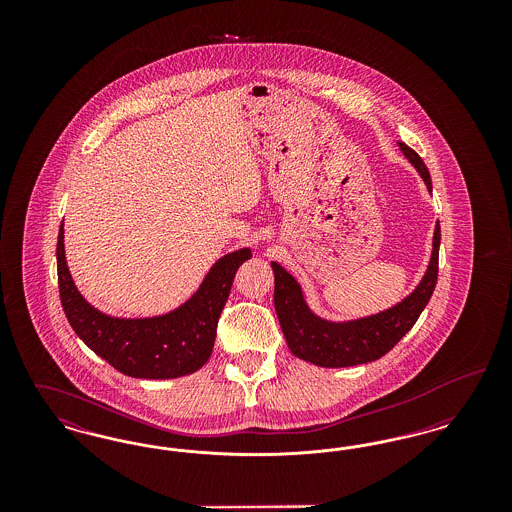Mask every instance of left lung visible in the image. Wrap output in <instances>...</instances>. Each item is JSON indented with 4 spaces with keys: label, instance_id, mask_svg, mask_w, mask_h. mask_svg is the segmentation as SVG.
<instances>
[{
    "label": "left lung",
    "instance_id": "left-lung-1",
    "mask_svg": "<svg viewBox=\"0 0 512 512\" xmlns=\"http://www.w3.org/2000/svg\"><path fill=\"white\" fill-rule=\"evenodd\" d=\"M399 147L422 176L428 192H432V178L424 161L407 144L399 142ZM439 240L438 222L430 265L411 295L378 315L347 322H332L315 315L292 274L282 265L270 263L274 270V307L293 355L326 368L365 365L384 357L413 328L434 293L438 282Z\"/></svg>",
    "mask_w": 512,
    "mask_h": 512
}]
</instances>
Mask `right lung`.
Returning a JSON list of instances; mask_svg holds the SVG:
<instances>
[{"label":"right lung","mask_w":512,"mask_h":512,"mask_svg":"<svg viewBox=\"0 0 512 512\" xmlns=\"http://www.w3.org/2000/svg\"><path fill=\"white\" fill-rule=\"evenodd\" d=\"M251 249L232 251L211 267L197 292L167 315L117 318L92 307L76 290L65 259L63 224L57 238V278L63 311L76 336L113 368L132 378L169 380L192 374L213 353L217 322L240 265Z\"/></svg>","instance_id":"obj_1"}]
</instances>
